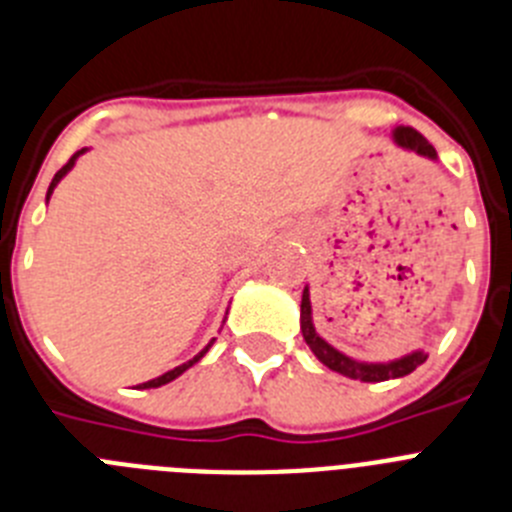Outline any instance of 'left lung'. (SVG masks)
Returning <instances> with one entry per match:
<instances>
[{
    "instance_id": "8db88e82",
    "label": "left lung",
    "mask_w": 512,
    "mask_h": 512,
    "mask_svg": "<svg viewBox=\"0 0 512 512\" xmlns=\"http://www.w3.org/2000/svg\"><path fill=\"white\" fill-rule=\"evenodd\" d=\"M392 140H395V146L405 148V151L418 153V156L428 158V161H438L436 148H433L418 130L408 128V125H397V128L392 130ZM300 328L302 338H305V343L310 346V351L315 354V359H318L320 364L328 366L330 372H338L348 379H359V382H387V379L408 377L410 372H415V369L428 359V354H425L423 348H415L410 354L397 356V359L390 361H361L338 351L336 346H330V343L320 336L318 330H315V323H312L310 287H307V284L305 289H302Z\"/></svg>"
}]
</instances>
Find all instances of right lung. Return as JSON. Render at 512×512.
Listing matches in <instances>:
<instances>
[{"label": "right lung", "mask_w": 512, "mask_h": 512, "mask_svg": "<svg viewBox=\"0 0 512 512\" xmlns=\"http://www.w3.org/2000/svg\"><path fill=\"white\" fill-rule=\"evenodd\" d=\"M87 151H89V148H81V151H76V153H74V156H71V158H69V164L63 166V169H61V171H56V176H53V182H51V187H48V194H45V205H48V200H51V194H53V189H56V187H58V182H61L63 176H66V174H69V171H71V169H74V166H76V161H79V156H81V153H87ZM223 323H225V318H223ZM212 343H215V338H212V341H210V343H207V346H205V348H202L200 354L194 356V359H189V361H184V364L174 366V369H169V372H166V374H161V377H156V379H148V382L138 384V390H153V387H164V384L174 382V379H176V377H182V374H184V372H187V369H192V366H194V364H197V361H200V359H202V356H205V354H207V351H210V346H212Z\"/></svg>", "instance_id": "add662e5"}]
</instances>
